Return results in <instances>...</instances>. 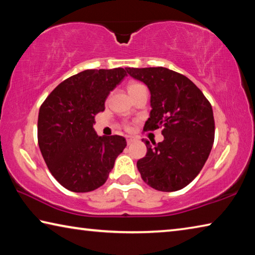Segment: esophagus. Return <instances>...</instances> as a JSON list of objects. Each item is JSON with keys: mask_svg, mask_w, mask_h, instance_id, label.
I'll return each mask as SVG.
<instances>
[{"mask_svg": "<svg viewBox=\"0 0 255 255\" xmlns=\"http://www.w3.org/2000/svg\"><path fill=\"white\" fill-rule=\"evenodd\" d=\"M126 140H127V144L130 145V144L133 143V141H136L137 139H136L135 137H132V136H127V137H126Z\"/></svg>", "mask_w": 255, "mask_h": 255, "instance_id": "1", "label": "esophagus"}]
</instances>
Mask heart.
<instances>
[{
  "mask_svg": "<svg viewBox=\"0 0 255 255\" xmlns=\"http://www.w3.org/2000/svg\"><path fill=\"white\" fill-rule=\"evenodd\" d=\"M143 84H140V83H137V82H130V83L128 84V92L130 93V92H132V91H135V90H137V89H140V88H143ZM127 128L129 127L128 125L126 126Z\"/></svg>",
  "mask_w": 255,
  "mask_h": 255,
  "instance_id": "b5f03b06",
  "label": "heart"
}]
</instances>
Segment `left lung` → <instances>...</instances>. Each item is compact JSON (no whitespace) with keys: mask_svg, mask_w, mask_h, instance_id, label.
<instances>
[{"mask_svg":"<svg viewBox=\"0 0 255 255\" xmlns=\"http://www.w3.org/2000/svg\"><path fill=\"white\" fill-rule=\"evenodd\" d=\"M150 92L149 118L144 131L162 128L164 140L147 147L138 159L141 179L158 191H176L199 174L215 139L213 108L187 76L165 67L126 68Z\"/></svg>","mask_w":255,"mask_h":255,"instance_id":"left-lung-1","label":"left lung"}]
</instances>
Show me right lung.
Here are the masks:
<instances>
[{
  "label": "right lung",
  "mask_w": 255,
  "mask_h": 255,
  "mask_svg": "<svg viewBox=\"0 0 255 255\" xmlns=\"http://www.w3.org/2000/svg\"><path fill=\"white\" fill-rule=\"evenodd\" d=\"M127 70H86L51 91L38 116V144L50 173L73 192L100 188L126 147L123 136H98L94 116Z\"/></svg>",
  "instance_id": "1"
}]
</instances>
